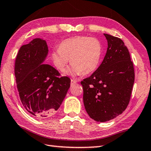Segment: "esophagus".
<instances>
[{"instance_id": "1", "label": "esophagus", "mask_w": 151, "mask_h": 151, "mask_svg": "<svg viewBox=\"0 0 151 151\" xmlns=\"http://www.w3.org/2000/svg\"><path fill=\"white\" fill-rule=\"evenodd\" d=\"M76 83H77V82L75 81V80L71 79V85H74Z\"/></svg>"}]
</instances>
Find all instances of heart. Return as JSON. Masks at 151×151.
<instances>
[{
    "label": "heart",
    "instance_id": "heart-1",
    "mask_svg": "<svg viewBox=\"0 0 151 151\" xmlns=\"http://www.w3.org/2000/svg\"><path fill=\"white\" fill-rule=\"evenodd\" d=\"M99 40L87 36H76L63 41L59 48L52 50L51 60L53 66L63 72L69 63L72 65L65 74L76 77L88 74L98 68L102 55Z\"/></svg>",
    "mask_w": 151,
    "mask_h": 151
}]
</instances>
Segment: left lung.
Listing matches in <instances>:
<instances>
[{"mask_svg":"<svg viewBox=\"0 0 151 151\" xmlns=\"http://www.w3.org/2000/svg\"><path fill=\"white\" fill-rule=\"evenodd\" d=\"M108 48L101 64L81 82L83 103L88 116L105 122L122 114L129 105L134 83V70L123 41L104 33Z\"/></svg>","mask_w":151,"mask_h":151,"instance_id":"8db88e82","label":"left lung"}]
</instances>
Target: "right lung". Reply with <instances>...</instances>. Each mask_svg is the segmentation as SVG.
I'll return each mask as SVG.
<instances>
[{
	"label": "right lung",
	"instance_id": "add662e5",
	"mask_svg": "<svg viewBox=\"0 0 151 151\" xmlns=\"http://www.w3.org/2000/svg\"><path fill=\"white\" fill-rule=\"evenodd\" d=\"M48 54L46 41L35 38L22 46L17 55L15 76L24 108L37 118L54 114L70 86L68 77L59 78V72L44 64Z\"/></svg>",
	"mask_w": 151,
	"mask_h": 151
}]
</instances>
